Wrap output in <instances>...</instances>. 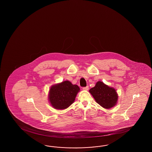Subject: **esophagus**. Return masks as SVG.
<instances>
[{"instance_id":"esophagus-1","label":"esophagus","mask_w":152,"mask_h":152,"mask_svg":"<svg viewBox=\"0 0 152 152\" xmlns=\"http://www.w3.org/2000/svg\"><path fill=\"white\" fill-rule=\"evenodd\" d=\"M83 90H88V86H86V87H83Z\"/></svg>"}]
</instances>
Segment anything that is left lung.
Here are the masks:
<instances>
[{
	"instance_id": "left-lung-1",
	"label": "left lung",
	"mask_w": 152,
	"mask_h": 152,
	"mask_svg": "<svg viewBox=\"0 0 152 152\" xmlns=\"http://www.w3.org/2000/svg\"><path fill=\"white\" fill-rule=\"evenodd\" d=\"M89 92L95 99L97 103L105 109H110L116 104L118 95L114 88L107 86L101 81H98L95 87Z\"/></svg>"
}]
</instances>
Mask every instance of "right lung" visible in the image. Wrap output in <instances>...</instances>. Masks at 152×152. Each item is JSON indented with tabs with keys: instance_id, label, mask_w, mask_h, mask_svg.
<instances>
[{
	"instance_id": "obj_1",
	"label": "right lung",
	"mask_w": 152,
	"mask_h": 152,
	"mask_svg": "<svg viewBox=\"0 0 152 152\" xmlns=\"http://www.w3.org/2000/svg\"><path fill=\"white\" fill-rule=\"evenodd\" d=\"M79 91L80 88L77 85H72L69 81L52 86L49 94L51 105L57 109L67 108L74 102Z\"/></svg>"
}]
</instances>
